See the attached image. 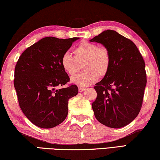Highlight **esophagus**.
<instances>
[{
    "label": "esophagus",
    "mask_w": 160,
    "mask_h": 160,
    "mask_svg": "<svg viewBox=\"0 0 160 160\" xmlns=\"http://www.w3.org/2000/svg\"><path fill=\"white\" fill-rule=\"evenodd\" d=\"M85 90V88L83 87H78V91H79V92H83V91Z\"/></svg>",
    "instance_id": "1"
}]
</instances>
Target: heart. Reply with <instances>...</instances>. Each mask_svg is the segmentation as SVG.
<instances>
[{"label": "heart", "instance_id": "b5f03b06", "mask_svg": "<svg viewBox=\"0 0 160 160\" xmlns=\"http://www.w3.org/2000/svg\"><path fill=\"white\" fill-rule=\"evenodd\" d=\"M73 57L69 53L63 54L60 63L63 70L69 76H74L78 69V63L83 62L82 74L72 78V82L79 86H87L102 78L109 72L111 64L110 52L105 47L83 41L74 49Z\"/></svg>", "mask_w": 160, "mask_h": 160}]
</instances>
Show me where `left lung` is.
<instances>
[{"label": "left lung", "instance_id": "1", "mask_svg": "<svg viewBox=\"0 0 160 160\" xmlns=\"http://www.w3.org/2000/svg\"><path fill=\"white\" fill-rule=\"evenodd\" d=\"M90 42L103 44L111 57L108 74L94 86V116L109 128H122L138 116L142 107L147 83L145 62L134 42L116 31L105 30Z\"/></svg>", "mask_w": 160, "mask_h": 160}]
</instances>
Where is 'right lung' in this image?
<instances>
[{
	"label": "right lung",
	"mask_w": 160,
	"mask_h": 160,
	"mask_svg": "<svg viewBox=\"0 0 160 160\" xmlns=\"http://www.w3.org/2000/svg\"><path fill=\"white\" fill-rule=\"evenodd\" d=\"M78 39L47 37L26 49L18 60L14 86L18 102L25 116L36 126L54 128L67 116L69 98L78 90L74 84L59 88L70 80L60 60Z\"/></svg>",
	"instance_id": "obj_1"
}]
</instances>
